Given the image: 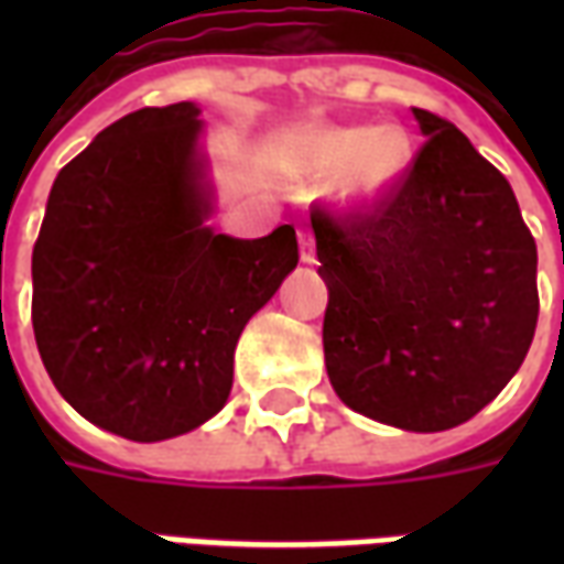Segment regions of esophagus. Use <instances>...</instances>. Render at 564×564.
Returning <instances> with one entry per match:
<instances>
[{
  "instance_id": "1",
  "label": "esophagus",
  "mask_w": 564,
  "mask_h": 564,
  "mask_svg": "<svg viewBox=\"0 0 564 564\" xmlns=\"http://www.w3.org/2000/svg\"><path fill=\"white\" fill-rule=\"evenodd\" d=\"M299 257H302V262H317V245H314V235L307 229L299 232Z\"/></svg>"
}]
</instances>
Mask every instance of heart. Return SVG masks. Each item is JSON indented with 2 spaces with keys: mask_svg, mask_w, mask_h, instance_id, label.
<instances>
[{
  "mask_svg": "<svg viewBox=\"0 0 564 564\" xmlns=\"http://www.w3.org/2000/svg\"><path fill=\"white\" fill-rule=\"evenodd\" d=\"M411 160V139L399 127H317L286 144V172L307 184L329 181L332 198L347 208H368L390 196Z\"/></svg>",
  "mask_w": 564,
  "mask_h": 564,
  "instance_id": "1",
  "label": "heart"
}]
</instances>
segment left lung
Wrapping results in <instances>:
<instances>
[{"label":"left lung","mask_w":564,"mask_h":564,"mask_svg":"<svg viewBox=\"0 0 564 564\" xmlns=\"http://www.w3.org/2000/svg\"><path fill=\"white\" fill-rule=\"evenodd\" d=\"M378 205L311 210L326 371L356 414L408 432L471 420L508 387L538 326V247L508 177L444 117Z\"/></svg>","instance_id":"left-lung-1"}]
</instances>
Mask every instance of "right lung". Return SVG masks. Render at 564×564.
Masks as SVG:
<instances>
[{"instance_id": "add662e5", "label": "right lung", "mask_w": 564, "mask_h": 564, "mask_svg": "<svg viewBox=\"0 0 564 564\" xmlns=\"http://www.w3.org/2000/svg\"><path fill=\"white\" fill-rule=\"evenodd\" d=\"M193 102L141 108L56 174L32 247V329L59 395L129 441L184 435L232 390L247 319L299 262L293 226L229 238Z\"/></svg>"}]
</instances>
